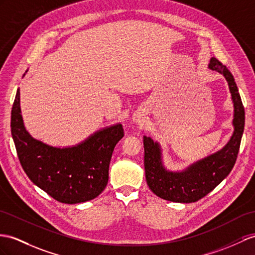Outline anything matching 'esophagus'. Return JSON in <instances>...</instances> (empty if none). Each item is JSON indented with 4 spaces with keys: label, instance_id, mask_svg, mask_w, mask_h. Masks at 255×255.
Masks as SVG:
<instances>
[{
    "label": "esophagus",
    "instance_id": "esophagus-1",
    "mask_svg": "<svg viewBox=\"0 0 255 255\" xmlns=\"http://www.w3.org/2000/svg\"><path fill=\"white\" fill-rule=\"evenodd\" d=\"M142 116H143V114H142V112H136L134 115H133V123H135V124H141L142 123Z\"/></svg>",
    "mask_w": 255,
    "mask_h": 255
}]
</instances>
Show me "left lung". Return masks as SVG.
I'll use <instances>...</instances> for the list:
<instances>
[{
    "label": "left lung",
    "mask_w": 255,
    "mask_h": 255,
    "mask_svg": "<svg viewBox=\"0 0 255 255\" xmlns=\"http://www.w3.org/2000/svg\"><path fill=\"white\" fill-rule=\"evenodd\" d=\"M208 68L224 76L234 107L233 134L219 151L188 165L182 170H170L164 164L159 142L151 136H143L146 183L161 199L181 204L195 202L210 193L223 181L236 162L241 136L245 128V109L234 76L225 65L212 57Z\"/></svg>",
    "instance_id": "obj_1"
}]
</instances>
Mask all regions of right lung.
Returning a JSON list of instances; mask_svg holds the SVG:
<instances>
[{"label": "right lung", "instance_id": "1", "mask_svg": "<svg viewBox=\"0 0 255 255\" xmlns=\"http://www.w3.org/2000/svg\"><path fill=\"white\" fill-rule=\"evenodd\" d=\"M10 128L19 160L29 179L57 201L69 205L91 200L102 193L109 181L114 147L124 136L122 124L116 123L75 145L47 144L25 129L19 89L11 109Z\"/></svg>", "mask_w": 255, "mask_h": 255}]
</instances>
